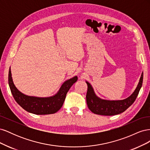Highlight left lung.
<instances>
[{"label":"left lung","instance_id":"8db88e82","mask_svg":"<svg viewBox=\"0 0 150 150\" xmlns=\"http://www.w3.org/2000/svg\"><path fill=\"white\" fill-rule=\"evenodd\" d=\"M143 79V72L141 75L139 83L134 92L129 97L122 100H107L98 97L95 93L93 86L87 81L88 91L86 94V102L90 111L94 114L112 116L120 114L126 110L137 99L142 88Z\"/></svg>","mask_w":150,"mask_h":150}]
</instances>
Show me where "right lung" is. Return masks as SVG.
<instances>
[{"mask_svg": "<svg viewBox=\"0 0 150 150\" xmlns=\"http://www.w3.org/2000/svg\"><path fill=\"white\" fill-rule=\"evenodd\" d=\"M78 80V76L67 79L62 84L57 93L49 97L28 96L21 93L13 83L11 67L8 71V81L13 98L18 104L26 111L35 115L54 114L60 110L64 102L67 93Z\"/></svg>", "mask_w": 150, "mask_h": 150, "instance_id": "add662e5", "label": "right lung"}]
</instances>
